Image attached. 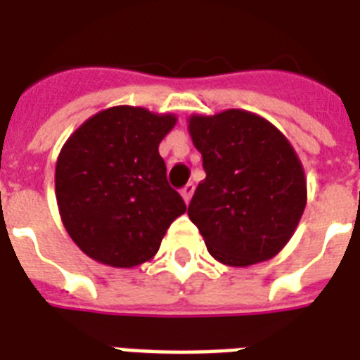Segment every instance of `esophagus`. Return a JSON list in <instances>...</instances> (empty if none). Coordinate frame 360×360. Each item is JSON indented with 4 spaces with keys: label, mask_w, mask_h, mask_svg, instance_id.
<instances>
[{
    "label": "esophagus",
    "mask_w": 360,
    "mask_h": 360,
    "mask_svg": "<svg viewBox=\"0 0 360 360\" xmlns=\"http://www.w3.org/2000/svg\"><path fill=\"white\" fill-rule=\"evenodd\" d=\"M192 194H194V183H186V185L181 188V196H183V200L188 203L191 202Z\"/></svg>",
    "instance_id": "obj_1"
}]
</instances>
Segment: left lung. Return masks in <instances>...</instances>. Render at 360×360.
I'll list each match as a JSON object with an SVG mask.
<instances>
[{
  "label": "left lung",
  "instance_id": "left-lung-1",
  "mask_svg": "<svg viewBox=\"0 0 360 360\" xmlns=\"http://www.w3.org/2000/svg\"><path fill=\"white\" fill-rule=\"evenodd\" d=\"M188 132L205 169L188 217L209 254L230 267L276 256L307 207L304 169L288 138L262 115L236 108L191 115Z\"/></svg>",
  "mask_w": 360,
  "mask_h": 360
}]
</instances>
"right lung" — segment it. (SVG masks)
<instances>
[{
    "instance_id": "add662e5",
    "label": "right lung",
    "mask_w": 360,
    "mask_h": 360,
    "mask_svg": "<svg viewBox=\"0 0 360 360\" xmlns=\"http://www.w3.org/2000/svg\"><path fill=\"white\" fill-rule=\"evenodd\" d=\"M175 123L174 114L112 106L82 123L61 147L56 164L61 222L95 262L120 269L149 262L169 224L186 211L158 153Z\"/></svg>"
}]
</instances>
